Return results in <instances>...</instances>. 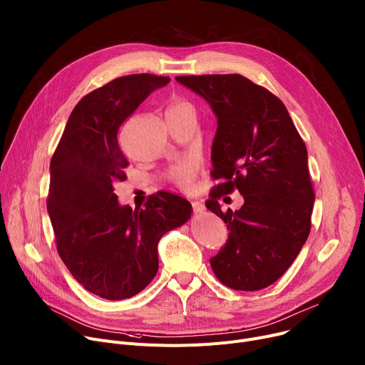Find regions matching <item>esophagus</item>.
<instances>
[{"label": "esophagus", "instance_id": "1", "mask_svg": "<svg viewBox=\"0 0 365 365\" xmlns=\"http://www.w3.org/2000/svg\"><path fill=\"white\" fill-rule=\"evenodd\" d=\"M192 208H193V212H195V214L204 212V210H205V207H204L202 202H193V204H192Z\"/></svg>", "mask_w": 365, "mask_h": 365}]
</instances>
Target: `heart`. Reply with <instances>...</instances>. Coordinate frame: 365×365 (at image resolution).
Wrapping results in <instances>:
<instances>
[{"label":"heart","instance_id":"b5f03b06","mask_svg":"<svg viewBox=\"0 0 365 365\" xmlns=\"http://www.w3.org/2000/svg\"><path fill=\"white\" fill-rule=\"evenodd\" d=\"M182 108H192V107L186 101L175 100V101H172V104H170L168 111H176V110H182ZM195 176H197V168L193 163H182V164L176 165L173 168L172 175H170L173 183L180 187H190L193 185V180H195Z\"/></svg>","mask_w":365,"mask_h":365}]
</instances>
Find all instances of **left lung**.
Segmentation results:
<instances>
[{
    "instance_id": "1",
    "label": "left lung",
    "mask_w": 365,
    "mask_h": 365,
    "mask_svg": "<svg viewBox=\"0 0 365 365\" xmlns=\"http://www.w3.org/2000/svg\"><path fill=\"white\" fill-rule=\"evenodd\" d=\"M176 79L204 96L217 115L211 178L220 183L205 207L230 233L210 259L212 272L235 290L264 289L284 274L311 230L315 195L305 143L277 96L244 76ZM236 188L245 205L222 212L220 200Z\"/></svg>"
}]
</instances>
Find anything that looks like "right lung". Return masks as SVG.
<instances>
[{
	"instance_id": "obj_1",
	"label": "right lung",
	"mask_w": 365,
	"mask_h": 365,
	"mask_svg": "<svg viewBox=\"0 0 365 365\" xmlns=\"http://www.w3.org/2000/svg\"><path fill=\"white\" fill-rule=\"evenodd\" d=\"M167 76L128 75L86 93L71 111L51 158L46 210L57 252L86 290L121 301L139 294L158 272L157 245L183 226L192 205L170 192L150 195L143 208L120 207L113 183L126 180L120 126Z\"/></svg>"
}]
</instances>
